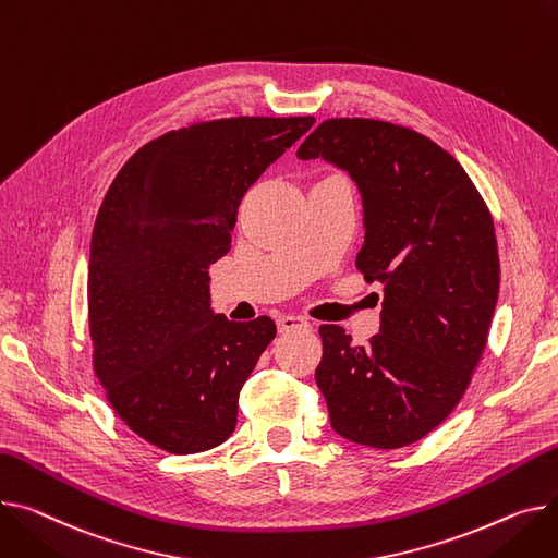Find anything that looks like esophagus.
<instances>
[{"instance_id": "34e87169", "label": "esophagus", "mask_w": 558, "mask_h": 558, "mask_svg": "<svg viewBox=\"0 0 558 558\" xmlns=\"http://www.w3.org/2000/svg\"><path fill=\"white\" fill-rule=\"evenodd\" d=\"M278 329L280 331H291V329H310V320L303 316H291V314H282L278 316Z\"/></svg>"}]
</instances>
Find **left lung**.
Segmentation results:
<instances>
[{
    "label": "left lung",
    "mask_w": 558,
    "mask_h": 558,
    "mask_svg": "<svg viewBox=\"0 0 558 558\" xmlns=\"http://www.w3.org/2000/svg\"><path fill=\"white\" fill-rule=\"evenodd\" d=\"M295 157L352 177L365 229L356 269L384 284L367 345L318 327L331 428L363 447H408L451 415L487 348L500 289L492 213L447 150L386 121H323Z\"/></svg>",
    "instance_id": "1"
}]
</instances>
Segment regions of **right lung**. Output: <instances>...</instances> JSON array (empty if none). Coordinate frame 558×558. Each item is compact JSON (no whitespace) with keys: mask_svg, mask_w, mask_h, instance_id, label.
I'll return each mask as SVG.
<instances>
[{"mask_svg":"<svg viewBox=\"0 0 558 558\" xmlns=\"http://www.w3.org/2000/svg\"><path fill=\"white\" fill-rule=\"evenodd\" d=\"M314 117H238L172 130L136 150L100 204L89 255L94 369L145 441L202 453L227 441L238 397L276 337L210 307L208 267L231 248L244 193Z\"/></svg>","mask_w":558,"mask_h":558,"instance_id":"obj_1","label":"right lung"}]
</instances>
